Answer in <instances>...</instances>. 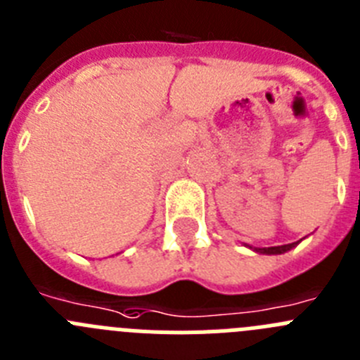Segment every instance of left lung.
Instances as JSON below:
<instances>
[{
    "instance_id": "obj_1",
    "label": "left lung",
    "mask_w": 360,
    "mask_h": 360,
    "mask_svg": "<svg viewBox=\"0 0 360 360\" xmlns=\"http://www.w3.org/2000/svg\"><path fill=\"white\" fill-rule=\"evenodd\" d=\"M296 245H300V240H296V243H291V245L269 246V248H255V246H250V245H245V246H248V248L253 250L255 253H262V255H282V253H285V252H289V250L295 248Z\"/></svg>"
}]
</instances>
